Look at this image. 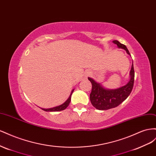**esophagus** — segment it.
<instances>
[{
	"instance_id": "obj_1",
	"label": "esophagus",
	"mask_w": 156,
	"mask_h": 156,
	"mask_svg": "<svg viewBox=\"0 0 156 156\" xmlns=\"http://www.w3.org/2000/svg\"><path fill=\"white\" fill-rule=\"evenodd\" d=\"M90 73H86L85 74H84V78H87L88 77V76H90Z\"/></svg>"
}]
</instances>
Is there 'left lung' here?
Segmentation results:
<instances>
[{"instance_id": "8db88e82", "label": "left lung", "mask_w": 156, "mask_h": 156, "mask_svg": "<svg viewBox=\"0 0 156 156\" xmlns=\"http://www.w3.org/2000/svg\"><path fill=\"white\" fill-rule=\"evenodd\" d=\"M119 48L125 50L128 55L130 53L127 47L118 41H114ZM88 80L92 84V90L90 93V101L92 105L98 110H106L115 108L125 101L133 90L135 80V71L133 63L130 71V80L126 85L115 90L105 89L101 84L96 82L94 80L89 77Z\"/></svg>"}]
</instances>
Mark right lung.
I'll return each instance as SVG.
<instances>
[{"label": "right lung", "instance_id": "add662e5", "mask_svg": "<svg viewBox=\"0 0 156 156\" xmlns=\"http://www.w3.org/2000/svg\"><path fill=\"white\" fill-rule=\"evenodd\" d=\"M73 91H74V90H73L72 91H71L70 95L69 97L68 98V99L66 100L64 103H63L59 106H55V107L51 108H47V109L42 108V110H43L44 111H46V112H56V111H61V110H65V108H66V107H67L70 104V100H71V95H72Z\"/></svg>", "mask_w": 156, "mask_h": 156}]
</instances>
